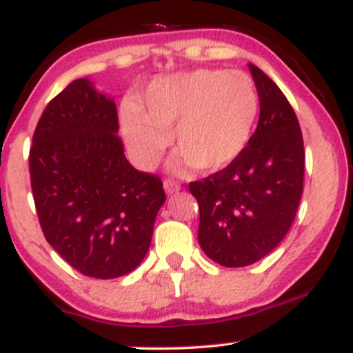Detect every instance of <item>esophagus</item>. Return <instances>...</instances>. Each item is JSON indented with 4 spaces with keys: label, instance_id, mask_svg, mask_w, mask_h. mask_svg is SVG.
<instances>
[{
    "label": "esophagus",
    "instance_id": "1",
    "mask_svg": "<svg viewBox=\"0 0 353 353\" xmlns=\"http://www.w3.org/2000/svg\"><path fill=\"white\" fill-rule=\"evenodd\" d=\"M164 189H165V192H168L169 196H171V194L179 192V190H181V184H179V182L172 181V179H165V181H164Z\"/></svg>",
    "mask_w": 353,
    "mask_h": 353
}]
</instances>
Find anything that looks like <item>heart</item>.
<instances>
[{"label":"heart","mask_w":353,"mask_h":353,"mask_svg":"<svg viewBox=\"0 0 353 353\" xmlns=\"http://www.w3.org/2000/svg\"><path fill=\"white\" fill-rule=\"evenodd\" d=\"M259 94L242 71L196 70L149 84L143 104L121 109V134L129 157L143 171L163 159L168 136L179 156L177 172H216L241 156L252 136Z\"/></svg>","instance_id":"obj_1"}]
</instances>
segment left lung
<instances>
[{
    "mask_svg": "<svg viewBox=\"0 0 353 353\" xmlns=\"http://www.w3.org/2000/svg\"><path fill=\"white\" fill-rule=\"evenodd\" d=\"M261 116L241 156L190 182L199 204L197 239L209 259L245 267L272 252L297 214L303 190V139L292 106L264 71L249 64Z\"/></svg>",
    "mask_w": 353,
    "mask_h": 353,
    "instance_id": "left-lung-1",
    "label": "left lung"
}]
</instances>
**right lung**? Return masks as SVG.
Returning a JSON list of instances; mask_svg holds the SVG:
<instances>
[{"mask_svg": "<svg viewBox=\"0 0 353 353\" xmlns=\"http://www.w3.org/2000/svg\"><path fill=\"white\" fill-rule=\"evenodd\" d=\"M116 103L88 78L50 101L30 151L31 189L46 241L78 272L136 269L165 202L163 181L128 163Z\"/></svg>", "mask_w": 353, "mask_h": 353, "instance_id": "1", "label": "right lung"}]
</instances>
